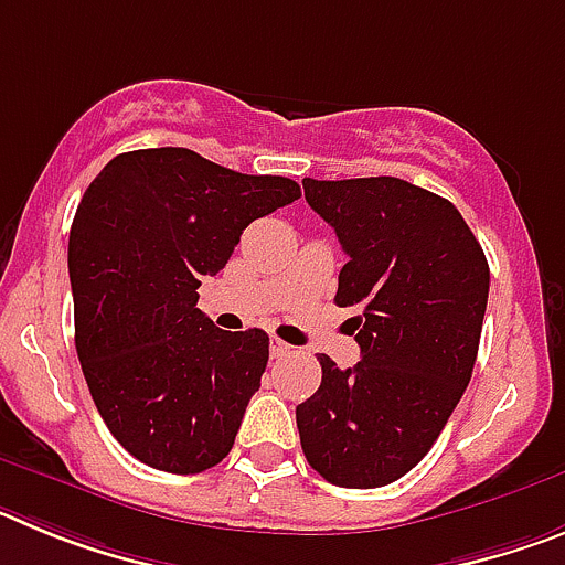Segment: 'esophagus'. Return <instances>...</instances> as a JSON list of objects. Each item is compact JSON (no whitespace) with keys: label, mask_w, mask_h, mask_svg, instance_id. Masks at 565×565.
Returning <instances> with one entry per match:
<instances>
[{"label":"esophagus","mask_w":565,"mask_h":565,"mask_svg":"<svg viewBox=\"0 0 565 565\" xmlns=\"http://www.w3.org/2000/svg\"><path fill=\"white\" fill-rule=\"evenodd\" d=\"M291 353V344H286L282 339H271V356L274 359H282Z\"/></svg>","instance_id":"1"}]
</instances>
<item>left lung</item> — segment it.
I'll use <instances>...</instances> for the list:
<instances>
[{
    "instance_id": "obj_1",
    "label": "left lung",
    "mask_w": 565,
    "mask_h": 565,
    "mask_svg": "<svg viewBox=\"0 0 565 565\" xmlns=\"http://www.w3.org/2000/svg\"><path fill=\"white\" fill-rule=\"evenodd\" d=\"M306 201L333 226L348 263L339 308H356L359 359L297 407L308 463L326 481L373 489L422 461L467 391L481 342L489 266L450 201L402 178H306Z\"/></svg>"
}]
</instances>
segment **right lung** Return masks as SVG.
<instances>
[{
    "instance_id": "right-lung-1",
    "label": "right lung",
    "mask_w": 565,
    "mask_h": 565,
    "mask_svg": "<svg viewBox=\"0 0 565 565\" xmlns=\"http://www.w3.org/2000/svg\"><path fill=\"white\" fill-rule=\"evenodd\" d=\"M299 198L192 149L124 152L98 172L70 228L76 351L89 396L129 456L194 476L232 450L268 364V333L221 331L198 308L257 217Z\"/></svg>"
}]
</instances>
